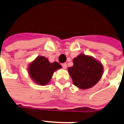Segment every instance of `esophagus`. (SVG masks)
<instances>
[{
  "label": "esophagus",
  "instance_id": "esophagus-1",
  "mask_svg": "<svg viewBox=\"0 0 124 124\" xmlns=\"http://www.w3.org/2000/svg\"><path fill=\"white\" fill-rule=\"evenodd\" d=\"M62 66L64 69H66V67H67V64H66V63H63V64H62Z\"/></svg>",
  "mask_w": 124,
  "mask_h": 124
}]
</instances>
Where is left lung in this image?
Masks as SVG:
<instances>
[{"mask_svg":"<svg viewBox=\"0 0 124 124\" xmlns=\"http://www.w3.org/2000/svg\"><path fill=\"white\" fill-rule=\"evenodd\" d=\"M73 66L69 72L74 85L81 89H86L96 84L103 73V66L92 57L84 54L73 59Z\"/></svg>","mask_w":124,"mask_h":124,"instance_id":"1","label":"left lung"}]
</instances>
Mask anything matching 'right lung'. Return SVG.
<instances>
[{"instance_id":"right-lung-1","label":"right lung","mask_w":124,"mask_h":124,"mask_svg":"<svg viewBox=\"0 0 124 124\" xmlns=\"http://www.w3.org/2000/svg\"><path fill=\"white\" fill-rule=\"evenodd\" d=\"M60 68L61 65L58 62L50 63L47 58L38 56L29 64V73L37 84L45 85L49 83L54 71Z\"/></svg>"}]
</instances>
